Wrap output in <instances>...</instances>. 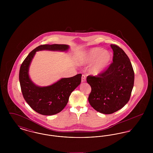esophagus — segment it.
<instances>
[{
	"label": "esophagus",
	"mask_w": 153,
	"mask_h": 153,
	"mask_svg": "<svg viewBox=\"0 0 153 153\" xmlns=\"http://www.w3.org/2000/svg\"><path fill=\"white\" fill-rule=\"evenodd\" d=\"M86 81V76L85 74H82L81 77V82H85Z\"/></svg>",
	"instance_id": "esophagus-1"
}]
</instances>
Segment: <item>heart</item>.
Instances as JSON below:
<instances>
[{"label": "heart", "mask_w": 153, "mask_h": 153, "mask_svg": "<svg viewBox=\"0 0 153 153\" xmlns=\"http://www.w3.org/2000/svg\"><path fill=\"white\" fill-rule=\"evenodd\" d=\"M112 58L111 54L107 51H103L100 48H93L88 51L82 56V60L85 63L94 61L92 71L95 73L103 71L108 65Z\"/></svg>", "instance_id": "b5f03b06"}]
</instances>
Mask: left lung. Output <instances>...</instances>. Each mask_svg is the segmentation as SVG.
Wrapping results in <instances>:
<instances>
[{"mask_svg": "<svg viewBox=\"0 0 153 153\" xmlns=\"http://www.w3.org/2000/svg\"><path fill=\"white\" fill-rule=\"evenodd\" d=\"M111 47L114 51L113 62L102 73L87 77L91 87L89 102L104 114L123 107L130 100L134 82V72L128 57L117 45L111 44Z\"/></svg>", "mask_w": 153, "mask_h": 153, "instance_id": "8db88e82", "label": "left lung"}]
</instances>
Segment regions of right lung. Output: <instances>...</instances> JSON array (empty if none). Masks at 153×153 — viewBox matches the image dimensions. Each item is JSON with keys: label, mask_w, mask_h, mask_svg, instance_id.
Returning a JSON list of instances; mask_svg holds the SVG:
<instances>
[{"label": "right lung", "mask_w": 153, "mask_h": 153, "mask_svg": "<svg viewBox=\"0 0 153 153\" xmlns=\"http://www.w3.org/2000/svg\"><path fill=\"white\" fill-rule=\"evenodd\" d=\"M67 45H42L31 51L22 62L19 79L22 95L30 107L43 115H53L65 108L71 93L81 81V74L69 78H63L48 87H40L30 79L29 68L36 51L43 50L66 51Z\"/></svg>", "instance_id": "add662e5"}]
</instances>
